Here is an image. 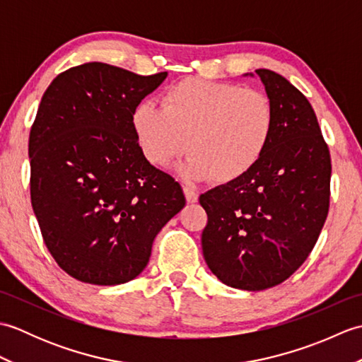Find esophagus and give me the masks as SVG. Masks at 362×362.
<instances>
[{
    "label": "esophagus",
    "instance_id": "34e87169",
    "mask_svg": "<svg viewBox=\"0 0 362 362\" xmlns=\"http://www.w3.org/2000/svg\"><path fill=\"white\" fill-rule=\"evenodd\" d=\"M183 193H185V197H187V202H188V204H194V202H197L199 194L196 193V191H194L193 188H189V187H183Z\"/></svg>",
    "mask_w": 362,
    "mask_h": 362
}]
</instances>
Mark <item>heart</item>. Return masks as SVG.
I'll return each mask as SVG.
<instances>
[{
    "mask_svg": "<svg viewBox=\"0 0 362 362\" xmlns=\"http://www.w3.org/2000/svg\"><path fill=\"white\" fill-rule=\"evenodd\" d=\"M138 146L151 165L179 168L188 180H241L258 166L275 130V109L263 91L236 83L188 78L169 86L161 105L149 99L132 112Z\"/></svg>",
    "mask_w": 362,
    "mask_h": 362,
    "instance_id": "obj_1",
    "label": "heart"
}]
</instances>
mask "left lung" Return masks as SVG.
Returning <instances> with one entry per match:
<instances>
[{
	"label": "left lung",
	"mask_w": 362,
	"mask_h": 362,
	"mask_svg": "<svg viewBox=\"0 0 362 362\" xmlns=\"http://www.w3.org/2000/svg\"><path fill=\"white\" fill-rule=\"evenodd\" d=\"M275 109V130L258 166L199 202L205 263L236 289L276 286L308 258L329 206L332 160L311 104L283 76L255 71ZM244 76H253L247 73Z\"/></svg>",
	"instance_id": "1"
}]
</instances>
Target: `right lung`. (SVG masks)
<instances>
[{
	"label": "right lung",
	"mask_w": 362,
	"mask_h": 362,
	"mask_svg": "<svg viewBox=\"0 0 362 362\" xmlns=\"http://www.w3.org/2000/svg\"><path fill=\"white\" fill-rule=\"evenodd\" d=\"M166 76L88 62L60 73L42 98L29 135L30 202L46 247L76 280H134L153 238L185 206L132 127L135 105Z\"/></svg>",
	"instance_id": "add662e5"
}]
</instances>
